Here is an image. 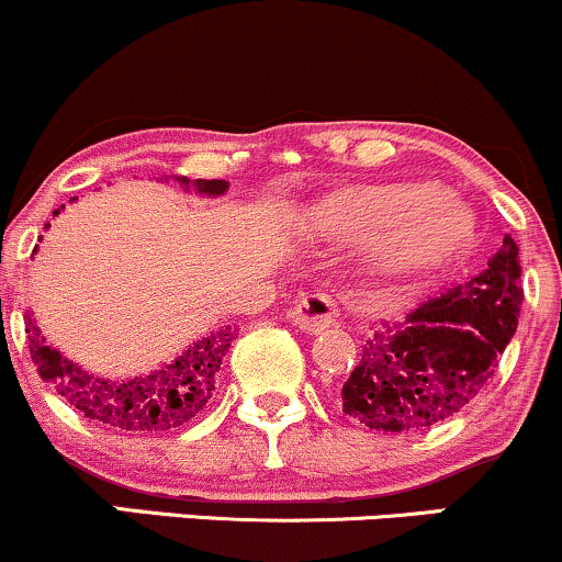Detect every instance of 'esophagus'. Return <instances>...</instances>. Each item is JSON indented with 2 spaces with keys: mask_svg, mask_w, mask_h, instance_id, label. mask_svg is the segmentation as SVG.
<instances>
[{
  "mask_svg": "<svg viewBox=\"0 0 562 562\" xmlns=\"http://www.w3.org/2000/svg\"><path fill=\"white\" fill-rule=\"evenodd\" d=\"M290 319L303 333H322L335 322V303L325 293H308L295 303Z\"/></svg>",
  "mask_w": 562,
  "mask_h": 562,
  "instance_id": "34e87169",
  "label": "esophagus"
}]
</instances>
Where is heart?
I'll return each instance as SVG.
<instances>
[{
  "instance_id": "heart-1",
  "label": "heart",
  "mask_w": 562,
  "mask_h": 562,
  "mask_svg": "<svg viewBox=\"0 0 562 562\" xmlns=\"http://www.w3.org/2000/svg\"><path fill=\"white\" fill-rule=\"evenodd\" d=\"M325 222L335 235L389 243L385 256L396 263H423L449 254L470 232L465 205L423 182L370 187L333 209Z\"/></svg>"
}]
</instances>
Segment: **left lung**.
Here are the masks:
<instances>
[{"label": "left lung", "instance_id": "1", "mask_svg": "<svg viewBox=\"0 0 562 562\" xmlns=\"http://www.w3.org/2000/svg\"><path fill=\"white\" fill-rule=\"evenodd\" d=\"M520 306L518 245L505 235L473 280L372 327L340 391L344 412L385 434H415L449 420L494 375L518 330Z\"/></svg>", "mask_w": 562, "mask_h": 562}]
</instances>
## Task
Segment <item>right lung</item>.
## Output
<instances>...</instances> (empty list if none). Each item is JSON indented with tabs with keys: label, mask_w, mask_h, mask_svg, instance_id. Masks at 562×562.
I'll return each instance as SVG.
<instances>
[{
	"label": "right lung",
	"mask_w": 562,
	"mask_h": 562,
	"mask_svg": "<svg viewBox=\"0 0 562 562\" xmlns=\"http://www.w3.org/2000/svg\"><path fill=\"white\" fill-rule=\"evenodd\" d=\"M169 182V179H164ZM187 192L205 198H218L229 190L224 179H187L173 177ZM60 211H55V216ZM49 227V224H47ZM25 333H29V351L36 372L44 383H49L74 409L83 417L111 425L115 430L128 434H166L179 428L187 420L200 415L216 391L218 367L224 353L229 351L237 330L232 325L203 335L190 344L171 362L158 364L156 370L134 378H105L87 372L74 359L63 357L38 330L34 312H25Z\"/></svg>",
	"instance_id": "right-lung-1"
}]
</instances>
